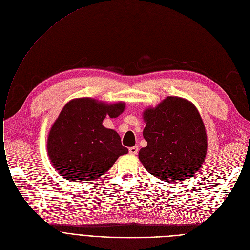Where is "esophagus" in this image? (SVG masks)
I'll list each match as a JSON object with an SVG mask.
<instances>
[{
	"label": "esophagus",
	"mask_w": 250,
	"mask_h": 250,
	"mask_svg": "<svg viewBox=\"0 0 250 250\" xmlns=\"http://www.w3.org/2000/svg\"><path fill=\"white\" fill-rule=\"evenodd\" d=\"M138 152V146H133V147L129 148V153L132 155H136Z\"/></svg>",
	"instance_id": "esophagus-1"
}]
</instances>
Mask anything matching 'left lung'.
<instances>
[{
  "mask_svg": "<svg viewBox=\"0 0 250 250\" xmlns=\"http://www.w3.org/2000/svg\"><path fill=\"white\" fill-rule=\"evenodd\" d=\"M143 137L147 146L138 157L153 177L171 184L193 179L207 155L208 140L202 117L192 102L168 96L145 109Z\"/></svg>",
  "mask_w": 250,
  "mask_h": 250,
  "instance_id": "1",
  "label": "left lung"
}]
</instances>
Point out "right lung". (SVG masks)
Returning a JSON list of instances; mask_svg holds the SVG:
<instances>
[{
    "instance_id": "add662e5",
    "label": "right lung",
    "mask_w": 250,
    "mask_h": 250,
    "mask_svg": "<svg viewBox=\"0 0 250 250\" xmlns=\"http://www.w3.org/2000/svg\"><path fill=\"white\" fill-rule=\"evenodd\" d=\"M124 110L125 102L77 98L67 103L47 136V154L60 175L70 182L95 181L128 153L119 134L103 126L107 116L116 118Z\"/></svg>"
}]
</instances>
